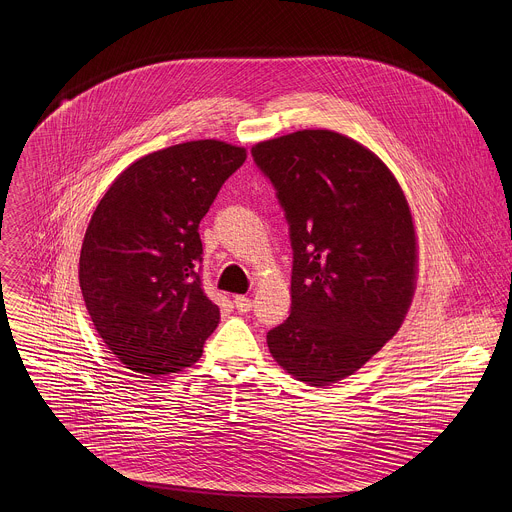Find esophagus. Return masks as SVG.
Masks as SVG:
<instances>
[{"mask_svg":"<svg viewBox=\"0 0 512 512\" xmlns=\"http://www.w3.org/2000/svg\"><path fill=\"white\" fill-rule=\"evenodd\" d=\"M234 305H236V309H238L240 313H248V311L252 309V299L246 297V295H236V297H234Z\"/></svg>","mask_w":512,"mask_h":512,"instance_id":"34e87169","label":"esophagus"}]
</instances>
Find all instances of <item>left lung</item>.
<instances>
[{
	"label": "left lung",
	"mask_w": 512,
	"mask_h": 512,
	"mask_svg": "<svg viewBox=\"0 0 512 512\" xmlns=\"http://www.w3.org/2000/svg\"><path fill=\"white\" fill-rule=\"evenodd\" d=\"M290 222L292 313L268 349L293 378L329 386L402 327L418 280V234L386 163L333 130L252 147Z\"/></svg>",
	"instance_id": "1"
}]
</instances>
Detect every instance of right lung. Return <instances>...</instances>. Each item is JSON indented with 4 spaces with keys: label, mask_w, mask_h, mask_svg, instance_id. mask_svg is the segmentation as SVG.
Returning a JSON list of instances; mask_svg holds the SVG:
<instances>
[{
    "label": "right lung",
    "mask_w": 512,
    "mask_h": 512,
    "mask_svg": "<svg viewBox=\"0 0 512 512\" xmlns=\"http://www.w3.org/2000/svg\"><path fill=\"white\" fill-rule=\"evenodd\" d=\"M246 147L197 140L126 167L88 222L78 280L104 345L126 368L163 376L193 366L217 329L201 288L199 222Z\"/></svg>",
    "instance_id": "right-lung-1"
}]
</instances>
